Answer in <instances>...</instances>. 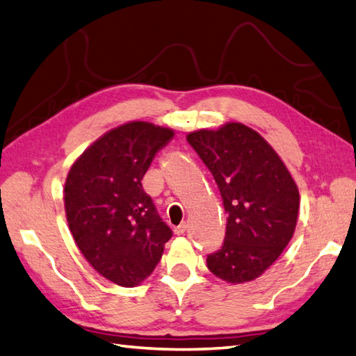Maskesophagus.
Wrapping results in <instances>:
<instances>
[{"instance_id": "obj_1", "label": "esophagus", "mask_w": 356, "mask_h": 356, "mask_svg": "<svg viewBox=\"0 0 356 356\" xmlns=\"http://www.w3.org/2000/svg\"><path fill=\"white\" fill-rule=\"evenodd\" d=\"M187 230V225H186V222H182L179 226H177L175 229H174V232H175V235H182Z\"/></svg>"}]
</instances>
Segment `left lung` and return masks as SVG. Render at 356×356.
<instances>
[{"instance_id": "obj_1", "label": "left lung", "mask_w": 356, "mask_h": 356, "mask_svg": "<svg viewBox=\"0 0 356 356\" xmlns=\"http://www.w3.org/2000/svg\"><path fill=\"white\" fill-rule=\"evenodd\" d=\"M187 142L213 174L227 214L226 236L208 270L227 283L262 275L295 232L300 193L282 159L261 134L239 122L197 130Z\"/></svg>"}]
</instances>
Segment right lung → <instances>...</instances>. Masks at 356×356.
<instances>
[{"label":"right lung","instance_id":"1","mask_svg":"<svg viewBox=\"0 0 356 356\" xmlns=\"http://www.w3.org/2000/svg\"><path fill=\"white\" fill-rule=\"evenodd\" d=\"M174 130L131 121L104 133L73 163L64 207L76 245L109 282L133 287L154 271L170 227L160 218L142 178Z\"/></svg>","mask_w":356,"mask_h":356}]
</instances>
